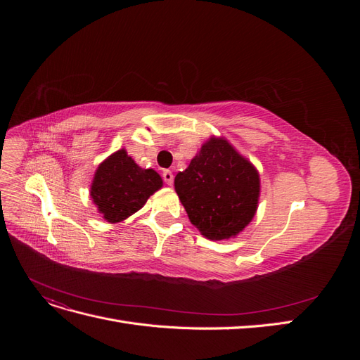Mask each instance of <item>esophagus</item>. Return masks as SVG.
Returning <instances> with one entry per match:
<instances>
[{
    "label": "esophagus",
    "instance_id": "34e87169",
    "mask_svg": "<svg viewBox=\"0 0 360 360\" xmlns=\"http://www.w3.org/2000/svg\"><path fill=\"white\" fill-rule=\"evenodd\" d=\"M162 177H163V181H165L168 186H172V183H174V176H172V172L169 171V169H165L162 172Z\"/></svg>",
    "mask_w": 360,
    "mask_h": 360
}]
</instances>
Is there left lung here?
Returning <instances> with one entry per match:
<instances>
[{
    "instance_id": "obj_1",
    "label": "left lung",
    "mask_w": 360,
    "mask_h": 360,
    "mask_svg": "<svg viewBox=\"0 0 360 360\" xmlns=\"http://www.w3.org/2000/svg\"><path fill=\"white\" fill-rule=\"evenodd\" d=\"M174 186L192 225L210 240L236 237L258 207L259 174L225 138L205 141Z\"/></svg>"
}]
</instances>
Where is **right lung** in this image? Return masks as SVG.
I'll use <instances>...</instances> for the list:
<instances>
[{
    "label": "right lung",
    "instance_id": "right-lung-1",
    "mask_svg": "<svg viewBox=\"0 0 360 360\" xmlns=\"http://www.w3.org/2000/svg\"><path fill=\"white\" fill-rule=\"evenodd\" d=\"M162 184L155 169L138 167L122 148L97 167L90 195L103 219L117 224L143 209L150 195L159 191Z\"/></svg>",
    "mask_w": 360,
    "mask_h": 360
}]
</instances>
